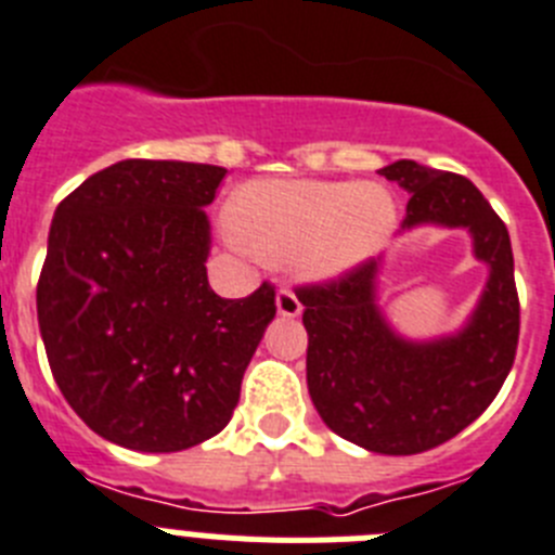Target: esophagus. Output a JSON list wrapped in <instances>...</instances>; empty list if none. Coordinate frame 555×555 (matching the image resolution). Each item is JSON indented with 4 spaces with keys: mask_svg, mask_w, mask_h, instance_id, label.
Instances as JSON below:
<instances>
[{
    "mask_svg": "<svg viewBox=\"0 0 555 555\" xmlns=\"http://www.w3.org/2000/svg\"><path fill=\"white\" fill-rule=\"evenodd\" d=\"M278 313H281V317H300V311H302V302L297 300V294L292 292V288H286L283 286L281 292H278Z\"/></svg>",
    "mask_w": 555,
    "mask_h": 555,
    "instance_id": "obj_1",
    "label": "esophagus"
}]
</instances>
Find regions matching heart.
<instances>
[{"label": "heart", "instance_id": "heart-1", "mask_svg": "<svg viewBox=\"0 0 555 555\" xmlns=\"http://www.w3.org/2000/svg\"><path fill=\"white\" fill-rule=\"evenodd\" d=\"M397 205L380 185L345 180H255L233 203L230 242L306 278H336L384 247Z\"/></svg>", "mask_w": 555, "mask_h": 555}]
</instances>
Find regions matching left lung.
I'll use <instances>...</instances> for the list:
<instances>
[{"mask_svg":"<svg viewBox=\"0 0 555 555\" xmlns=\"http://www.w3.org/2000/svg\"><path fill=\"white\" fill-rule=\"evenodd\" d=\"M380 175L411 194L403 230L444 224L473 233L489 283L469 325L428 345L397 336L375 302L380 258L294 294L306 306L308 395L322 423L372 453L414 455L453 439L498 397L517 356L519 297L506 224L467 178L416 160Z\"/></svg>","mask_w":555,"mask_h":555,"instance_id":"left-lung-1","label":"left lung"}]
</instances>
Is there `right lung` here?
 Masks as SVG:
<instances>
[{"label": "right lung", "instance_id": "right-lung-1", "mask_svg": "<svg viewBox=\"0 0 555 555\" xmlns=\"http://www.w3.org/2000/svg\"><path fill=\"white\" fill-rule=\"evenodd\" d=\"M228 169L130 158L55 210L38 327L57 389L102 439L178 453L230 423L274 320V286L224 300L208 283V217Z\"/></svg>", "mask_w": 555, "mask_h": 555}]
</instances>
